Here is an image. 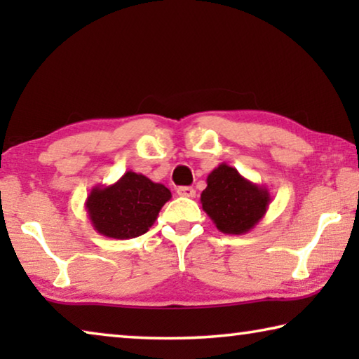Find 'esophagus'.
I'll use <instances>...</instances> for the list:
<instances>
[{
    "mask_svg": "<svg viewBox=\"0 0 359 359\" xmlns=\"http://www.w3.org/2000/svg\"><path fill=\"white\" fill-rule=\"evenodd\" d=\"M177 194H179V196H184V198H194V196H196V190H194L193 187H179Z\"/></svg>",
    "mask_w": 359,
    "mask_h": 359,
    "instance_id": "esophagus-1",
    "label": "esophagus"
}]
</instances>
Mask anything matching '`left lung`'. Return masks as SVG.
Segmentation results:
<instances>
[{
    "instance_id": "8db88e82",
    "label": "left lung",
    "mask_w": 359,
    "mask_h": 359,
    "mask_svg": "<svg viewBox=\"0 0 359 359\" xmlns=\"http://www.w3.org/2000/svg\"><path fill=\"white\" fill-rule=\"evenodd\" d=\"M201 193L203 210L224 234H245L266 215L271 193L253 184L233 166L222 163L208 175Z\"/></svg>"
}]
</instances>
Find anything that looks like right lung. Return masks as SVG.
I'll list each match as a JSON object with an SVG mask.
<instances>
[{"mask_svg":"<svg viewBox=\"0 0 359 359\" xmlns=\"http://www.w3.org/2000/svg\"><path fill=\"white\" fill-rule=\"evenodd\" d=\"M171 196L163 184L126 171L112 185L93 187L85 199V210L96 233L125 241L147 233Z\"/></svg>","mask_w":359,"mask_h":359,"instance_id":"obj_1","label":"right lung"}]
</instances>
